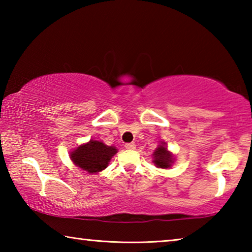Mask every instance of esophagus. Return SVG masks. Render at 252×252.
<instances>
[{
    "mask_svg": "<svg viewBox=\"0 0 252 252\" xmlns=\"http://www.w3.org/2000/svg\"><path fill=\"white\" fill-rule=\"evenodd\" d=\"M126 149H127V150H134V149H135V143L134 142L126 143Z\"/></svg>",
    "mask_w": 252,
    "mask_h": 252,
    "instance_id": "obj_1",
    "label": "esophagus"
}]
</instances>
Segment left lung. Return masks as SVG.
Instances as JSON below:
<instances>
[{
  "mask_svg": "<svg viewBox=\"0 0 252 252\" xmlns=\"http://www.w3.org/2000/svg\"><path fill=\"white\" fill-rule=\"evenodd\" d=\"M153 163L157 168L161 169H170L174 163V155L168 150V146L165 142H161L159 146L156 148L153 152Z\"/></svg>",
  "mask_w": 252,
  "mask_h": 252,
  "instance_id": "obj_1",
  "label": "left lung"
}]
</instances>
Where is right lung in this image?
I'll return each instance as SVG.
<instances>
[{
  "label": "right lung",
  "mask_w": 252,
  "mask_h": 252,
  "mask_svg": "<svg viewBox=\"0 0 252 252\" xmlns=\"http://www.w3.org/2000/svg\"><path fill=\"white\" fill-rule=\"evenodd\" d=\"M117 153L116 147L106 146L102 141L91 139L70 151V159L81 170L89 174H94L108 167L112 157Z\"/></svg>",
  "instance_id": "1"
}]
</instances>
